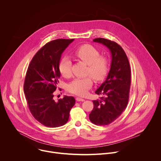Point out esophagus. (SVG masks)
Segmentation results:
<instances>
[{"mask_svg": "<svg viewBox=\"0 0 161 161\" xmlns=\"http://www.w3.org/2000/svg\"><path fill=\"white\" fill-rule=\"evenodd\" d=\"M76 100L77 101H85V99H82V98H80V97H76Z\"/></svg>", "mask_w": 161, "mask_h": 161, "instance_id": "34e87169", "label": "esophagus"}]
</instances>
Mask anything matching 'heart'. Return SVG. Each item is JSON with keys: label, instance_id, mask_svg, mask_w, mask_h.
<instances>
[{"label": "heart", "instance_id": "heart-1", "mask_svg": "<svg viewBox=\"0 0 161 161\" xmlns=\"http://www.w3.org/2000/svg\"><path fill=\"white\" fill-rule=\"evenodd\" d=\"M75 55L85 64H88L86 75L92 76L96 81L103 80L109 69V60L103 55L96 47L90 44H83L74 51ZM72 62L67 57H64L60 61L58 69L60 74L65 78L69 77L72 74ZM93 84L90 76L85 78L75 79L67 85V90L70 93L84 96Z\"/></svg>", "mask_w": 161, "mask_h": 161}]
</instances>
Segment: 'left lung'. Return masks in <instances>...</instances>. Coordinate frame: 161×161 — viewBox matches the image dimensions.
Segmentation results:
<instances>
[{
	"label": "left lung",
	"mask_w": 161,
	"mask_h": 161,
	"mask_svg": "<svg viewBox=\"0 0 161 161\" xmlns=\"http://www.w3.org/2000/svg\"><path fill=\"white\" fill-rule=\"evenodd\" d=\"M111 54V68L105 81L96 94L104 95L100 100L93 101L94 108L89 114L90 120L98 125H106L119 118L126 108L130 86V67L123 48L117 42L104 38H96Z\"/></svg>",
	"instance_id": "obj_1"
}]
</instances>
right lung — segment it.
<instances>
[{"label": "right lung", "instance_id": "right-lung-1", "mask_svg": "<svg viewBox=\"0 0 161 161\" xmlns=\"http://www.w3.org/2000/svg\"><path fill=\"white\" fill-rule=\"evenodd\" d=\"M74 41L58 39L46 44L29 65L24 90L29 109L39 122L48 127L65 124L75 99L64 96L55 102L53 92L60 76L58 65L61 55Z\"/></svg>", "mask_w": 161, "mask_h": 161}]
</instances>
